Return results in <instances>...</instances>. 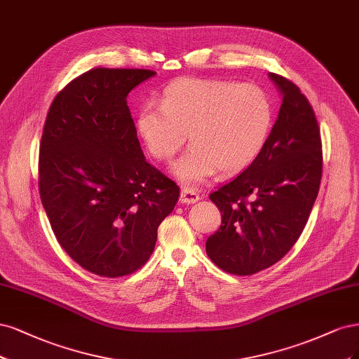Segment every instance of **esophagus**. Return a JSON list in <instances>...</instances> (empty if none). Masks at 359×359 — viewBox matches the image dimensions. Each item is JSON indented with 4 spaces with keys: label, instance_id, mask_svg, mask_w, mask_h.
I'll return each mask as SVG.
<instances>
[{
    "label": "esophagus",
    "instance_id": "esophagus-1",
    "mask_svg": "<svg viewBox=\"0 0 359 359\" xmlns=\"http://www.w3.org/2000/svg\"><path fill=\"white\" fill-rule=\"evenodd\" d=\"M200 201V195L192 188H183L180 192V203L182 204H194Z\"/></svg>",
    "mask_w": 359,
    "mask_h": 359
}]
</instances>
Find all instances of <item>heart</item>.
Here are the masks:
<instances>
[{"mask_svg": "<svg viewBox=\"0 0 359 359\" xmlns=\"http://www.w3.org/2000/svg\"><path fill=\"white\" fill-rule=\"evenodd\" d=\"M271 122L270 100L257 85L183 79L165 89L161 106L144 104L137 130L150 156L161 163L175 156L189 134L192 144L172 172L194 184L217 170L233 175L249 167L267 143Z\"/></svg>", "mask_w": 359, "mask_h": 359, "instance_id": "b5f03b06", "label": "heart"}]
</instances>
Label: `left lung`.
Segmentation results:
<instances>
[{
    "label": "left lung",
    "mask_w": 359,
    "mask_h": 359,
    "mask_svg": "<svg viewBox=\"0 0 359 359\" xmlns=\"http://www.w3.org/2000/svg\"><path fill=\"white\" fill-rule=\"evenodd\" d=\"M282 106L261 154L234 180L210 194L222 225L205 241L219 269L250 276L271 267L295 245L309 221L322 177L319 125L291 80L270 73Z\"/></svg>",
    "instance_id": "obj_1"
}]
</instances>
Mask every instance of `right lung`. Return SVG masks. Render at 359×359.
I'll use <instances>...</instances> for the list:
<instances>
[{
	"label": "right lung",
	"mask_w": 359,
	"mask_h": 359,
	"mask_svg": "<svg viewBox=\"0 0 359 359\" xmlns=\"http://www.w3.org/2000/svg\"><path fill=\"white\" fill-rule=\"evenodd\" d=\"M155 74L92 68L55 97L44 122L41 204L68 257L97 276L114 279L144 265L179 200L177 184L146 161L126 104Z\"/></svg>",
	"instance_id": "obj_1"
}]
</instances>
